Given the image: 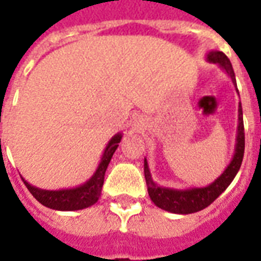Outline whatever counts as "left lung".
Wrapping results in <instances>:
<instances>
[{
    "mask_svg": "<svg viewBox=\"0 0 261 261\" xmlns=\"http://www.w3.org/2000/svg\"><path fill=\"white\" fill-rule=\"evenodd\" d=\"M207 61L213 63V64H218L221 68L225 69V72L229 75L233 85H236L235 72H233L232 64H230L229 59L222 51H218V50L210 51L207 54ZM243 152H245V128H243L242 106L239 103L235 152H233L232 161L226 166V169L221 173V176L205 187H192V189L162 187L152 180L147 158H145L144 159V175H145V181H147L148 194L156 207L162 208L165 211H169V213L193 214L197 213V211H201L205 207H208L214 200H217L226 190V187L229 186L232 180L235 179L238 170L241 169Z\"/></svg>",
    "mask_w": 261,
    "mask_h": 261,
    "instance_id": "left-lung-1",
    "label": "left lung"
}]
</instances>
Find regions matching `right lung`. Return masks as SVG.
<instances>
[{
  "label": "right lung",
  "instance_id": "obj_1",
  "mask_svg": "<svg viewBox=\"0 0 261 261\" xmlns=\"http://www.w3.org/2000/svg\"><path fill=\"white\" fill-rule=\"evenodd\" d=\"M121 137H123L121 133H117L116 136L112 137V140L108 142V145L103 151L102 159L97 165L95 173L92 175L89 180H86L84 185H80L78 187L61 189V190H43L36 186H32L31 183H28L23 177H22V180L28 187V190L32 193V196L44 207L59 210V211H76V210L91 207L95 202H97L99 197H100L105 173L110 164V159L119 147Z\"/></svg>",
  "mask_w": 261,
  "mask_h": 261
}]
</instances>
